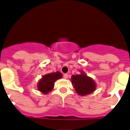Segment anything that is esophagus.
Here are the masks:
<instances>
[{
    "label": "esophagus",
    "instance_id": "1",
    "mask_svg": "<svg viewBox=\"0 0 130 130\" xmlns=\"http://www.w3.org/2000/svg\"><path fill=\"white\" fill-rule=\"evenodd\" d=\"M63 78L65 79H67L68 78H69V75H68L67 73H65V74L63 75Z\"/></svg>",
    "mask_w": 130,
    "mask_h": 130
}]
</instances>
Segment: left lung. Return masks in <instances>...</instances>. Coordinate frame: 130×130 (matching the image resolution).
Instances as JSON below:
<instances>
[{"instance_id": "8db88e82", "label": "left lung", "mask_w": 130, "mask_h": 130, "mask_svg": "<svg viewBox=\"0 0 130 130\" xmlns=\"http://www.w3.org/2000/svg\"><path fill=\"white\" fill-rule=\"evenodd\" d=\"M81 73L80 75H72L71 82L76 93L81 96H84L92 93L95 90L96 85L91 78L85 75L83 72Z\"/></svg>"}]
</instances>
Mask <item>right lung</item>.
Wrapping results in <instances>:
<instances>
[{
  "mask_svg": "<svg viewBox=\"0 0 130 130\" xmlns=\"http://www.w3.org/2000/svg\"><path fill=\"white\" fill-rule=\"evenodd\" d=\"M61 77L62 75L59 72L45 75L38 83V90L43 94L48 93L54 88L55 82Z\"/></svg>",
  "mask_w": 130,
  "mask_h": 130,
  "instance_id": "right-lung-1",
  "label": "right lung"
}]
</instances>
